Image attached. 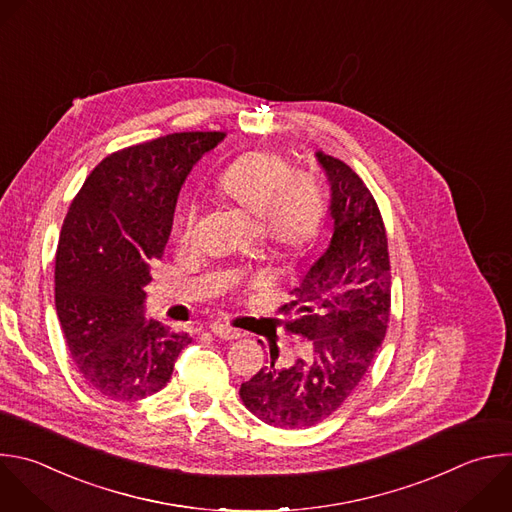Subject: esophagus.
Instances as JSON below:
<instances>
[{"instance_id": "obj_1", "label": "esophagus", "mask_w": 512, "mask_h": 512, "mask_svg": "<svg viewBox=\"0 0 512 512\" xmlns=\"http://www.w3.org/2000/svg\"><path fill=\"white\" fill-rule=\"evenodd\" d=\"M211 331H213L217 337H221V339H237V337H241L239 329H235V327H231V325H225V323H219V321L211 323Z\"/></svg>"}]
</instances>
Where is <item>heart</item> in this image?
Returning <instances> with one entry per match:
<instances>
[{
  "label": "heart",
  "instance_id": "heart-1",
  "mask_svg": "<svg viewBox=\"0 0 512 512\" xmlns=\"http://www.w3.org/2000/svg\"><path fill=\"white\" fill-rule=\"evenodd\" d=\"M217 193L255 227L261 245L275 259L301 257L315 241L323 217V191L305 175H293L289 160L273 150L239 156L217 181ZM197 209L187 205L177 223L181 241L193 237Z\"/></svg>",
  "mask_w": 512,
  "mask_h": 512
}]
</instances>
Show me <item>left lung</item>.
Segmentation results:
<instances>
[{"label":"left lung","mask_w":512,"mask_h":512,"mask_svg":"<svg viewBox=\"0 0 512 512\" xmlns=\"http://www.w3.org/2000/svg\"><path fill=\"white\" fill-rule=\"evenodd\" d=\"M329 181L331 241L289 291L279 313L307 339V352L277 366V350L239 396L269 426L295 430L329 418L364 380L390 321V255L376 199L339 158L315 152Z\"/></svg>","instance_id":"8db88e82"}]
</instances>
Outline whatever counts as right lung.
Instances as JSON below:
<instances>
[{
	"label": "right lung",
	"mask_w": 512,
	"mask_h": 512,
	"mask_svg": "<svg viewBox=\"0 0 512 512\" xmlns=\"http://www.w3.org/2000/svg\"><path fill=\"white\" fill-rule=\"evenodd\" d=\"M225 132H175L106 156L72 201L56 251V311L72 362L98 394L134 402L173 376L189 333L144 317L181 187Z\"/></svg>",
	"instance_id": "add662e5"
}]
</instances>
